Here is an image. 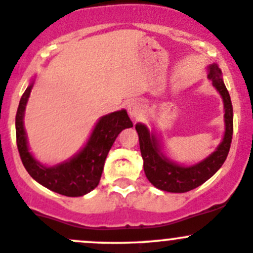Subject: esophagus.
I'll return each mask as SVG.
<instances>
[{"label":"esophagus","mask_w":253,"mask_h":253,"mask_svg":"<svg viewBox=\"0 0 253 253\" xmlns=\"http://www.w3.org/2000/svg\"><path fill=\"white\" fill-rule=\"evenodd\" d=\"M127 112L132 119H140L144 117L145 107L140 101H132L127 106Z\"/></svg>","instance_id":"1"}]
</instances>
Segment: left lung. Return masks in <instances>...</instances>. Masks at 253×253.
Segmentation results:
<instances>
[{
    "instance_id": "left-lung-1",
    "label": "left lung",
    "mask_w": 253,
    "mask_h": 253,
    "mask_svg": "<svg viewBox=\"0 0 253 253\" xmlns=\"http://www.w3.org/2000/svg\"><path fill=\"white\" fill-rule=\"evenodd\" d=\"M208 77L212 81V86L219 91L224 99L225 108V129L224 139L221 144L208 159L199 162L196 166L182 167L167 160L160 151L157 140L149 129L142 124H136L139 135L140 151L144 160V171L147 179L159 189L172 193H184L197 188L209 178L222 166L229 154L230 145L234 131L232 122V104L230 94L221 79V71L216 65L209 66Z\"/></svg>"
}]
</instances>
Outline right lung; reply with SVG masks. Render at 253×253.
<instances>
[{"instance_id":"add662e5","label":"right lung","mask_w":253,"mask_h":253,"mask_svg":"<svg viewBox=\"0 0 253 253\" xmlns=\"http://www.w3.org/2000/svg\"><path fill=\"white\" fill-rule=\"evenodd\" d=\"M32 84L24 91L16 114L17 147L23 166L37 182L66 197H81L96 188L103 172L104 161L119 132L131 127L132 122L126 111L114 112L101 118L89 137L88 142L71 161L55 167L39 165L27 146L23 127V114L31 94Z\"/></svg>"}]
</instances>
